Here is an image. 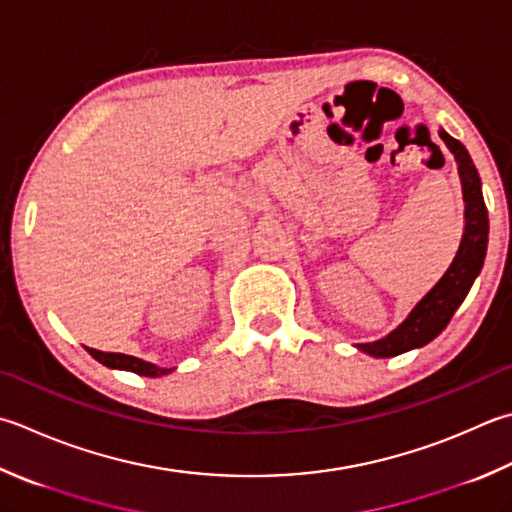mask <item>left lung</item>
I'll return each instance as SVG.
<instances>
[{
  "label": "left lung",
  "instance_id": "8db88e82",
  "mask_svg": "<svg viewBox=\"0 0 512 512\" xmlns=\"http://www.w3.org/2000/svg\"><path fill=\"white\" fill-rule=\"evenodd\" d=\"M439 138L446 142L457 162L461 194H464V234H461L459 249L446 274L412 307L410 314L383 339L356 343V350L370 354L374 359H388V356L417 350V347L437 339L446 330L452 314L464 303L472 283L484 267L488 249V209L484 194H481V178L464 144L448 136L443 129H439Z\"/></svg>",
  "mask_w": 512,
  "mask_h": 512
}]
</instances>
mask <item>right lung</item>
Masks as SVG:
<instances>
[{"instance_id":"add662e5","label":"right lung","mask_w":512,"mask_h":512,"mask_svg":"<svg viewBox=\"0 0 512 512\" xmlns=\"http://www.w3.org/2000/svg\"><path fill=\"white\" fill-rule=\"evenodd\" d=\"M86 352H89L95 361H100L111 370H129L140 376H162L171 372V368H158V365L142 361L138 356H129L120 352H100V350H93V347H86Z\"/></svg>"}]
</instances>
